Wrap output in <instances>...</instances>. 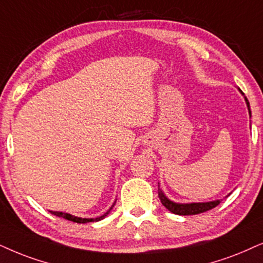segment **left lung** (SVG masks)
<instances>
[{"label": "left lung", "instance_id": "obj_1", "mask_svg": "<svg viewBox=\"0 0 263 263\" xmlns=\"http://www.w3.org/2000/svg\"><path fill=\"white\" fill-rule=\"evenodd\" d=\"M239 92L244 96V93L241 92L240 88H238ZM245 103H247V107L249 110V115L251 118V110H250V104H249L248 98L244 96ZM158 194H159V199H160L161 204L167 209L168 211L172 212V214L176 215H181V216H188V215H197V214H201V212L209 211L211 209H214L220 204V200H212V201H206V202H187V204H182V202H175L172 201L171 199H168L165 195V193L161 191L160 187L158 189Z\"/></svg>", "mask_w": 263, "mask_h": 263}]
</instances>
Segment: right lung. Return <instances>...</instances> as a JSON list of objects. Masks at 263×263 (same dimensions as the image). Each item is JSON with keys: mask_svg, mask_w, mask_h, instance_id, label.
Returning <instances> with one entry per match:
<instances>
[{"mask_svg": "<svg viewBox=\"0 0 263 263\" xmlns=\"http://www.w3.org/2000/svg\"><path fill=\"white\" fill-rule=\"evenodd\" d=\"M114 205H115V202L111 205V208L109 209V210H108L107 212H105L104 215L99 216V217H95V218H82V217H78V216H74V215H70V214H66V212H62V211H49V212H51L52 215L58 216V217H63V218H65V220H68V221L76 222V223H88V222H98V221L103 220V218H104L105 216L109 215V212L111 211V209L114 208Z\"/></svg>", "mask_w": 263, "mask_h": 263, "instance_id": "right-lung-1", "label": "right lung"}]
</instances>
